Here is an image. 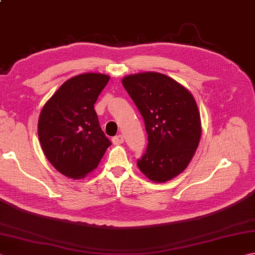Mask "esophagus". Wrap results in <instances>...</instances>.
<instances>
[{"label":"esophagus","mask_w":255,"mask_h":255,"mask_svg":"<svg viewBox=\"0 0 255 255\" xmlns=\"http://www.w3.org/2000/svg\"><path fill=\"white\" fill-rule=\"evenodd\" d=\"M112 140H113L114 144H122L124 142V137H123V134H118V136L114 137Z\"/></svg>","instance_id":"obj_1"}]
</instances>
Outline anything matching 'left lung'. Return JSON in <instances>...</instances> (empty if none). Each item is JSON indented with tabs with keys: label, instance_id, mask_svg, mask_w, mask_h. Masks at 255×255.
I'll list each match as a JSON object with an SVG mask.
<instances>
[{
	"label": "left lung",
	"instance_id": "1",
	"mask_svg": "<svg viewBox=\"0 0 255 255\" xmlns=\"http://www.w3.org/2000/svg\"><path fill=\"white\" fill-rule=\"evenodd\" d=\"M123 85L148 133L138 167L153 182L172 180L186 169L198 147L202 126L196 102L184 86L158 72L128 75Z\"/></svg>",
	"mask_w": 255,
	"mask_h": 255
}]
</instances>
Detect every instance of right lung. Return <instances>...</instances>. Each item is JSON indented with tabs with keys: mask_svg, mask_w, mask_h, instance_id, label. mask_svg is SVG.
Instances as JSON below:
<instances>
[{
	"mask_svg": "<svg viewBox=\"0 0 255 255\" xmlns=\"http://www.w3.org/2000/svg\"><path fill=\"white\" fill-rule=\"evenodd\" d=\"M110 77L84 73L66 81L41 110L38 137L47 159L61 174L84 177L96 169L112 144L94 104Z\"/></svg>",
	"mask_w": 255,
	"mask_h": 255,
	"instance_id": "right-lung-1",
	"label": "right lung"
}]
</instances>
